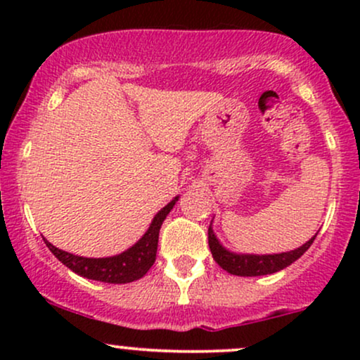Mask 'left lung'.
Instances as JSON below:
<instances>
[{
	"instance_id": "obj_1",
	"label": "left lung",
	"mask_w": 360,
	"mask_h": 360,
	"mask_svg": "<svg viewBox=\"0 0 360 360\" xmlns=\"http://www.w3.org/2000/svg\"><path fill=\"white\" fill-rule=\"evenodd\" d=\"M316 235H313L307 243L298 247L295 250L281 252V254H237L221 245L217 235L213 232V226L208 229V245L212 250L214 262L233 276H243V278H252V276H267L274 272L283 271L284 267L291 266L295 260H298L301 255L309 249Z\"/></svg>"
}]
</instances>
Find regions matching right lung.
I'll return each mask as SVG.
<instances>
[{
    "mask_svg": "<svg viewBox=\"0 0 360 360\" xmlns=\"http://www.w3.org/2000/svg\"><path fill=\"white\" fill-rule=\"evenodd\" d=\"M179 200V196H176L171 203H167L155 214L154 220H152L150 226L147 229V232L142 235V238L137 243L127 249L125 252L118 255H111V257H81V255L69 254V252L57 249L51 242L45 240L49 250L56 255L57 259L64 264L65 267H69L72 272H76L77 276H82L86 279L93 281H101V283L108 284H125L131 283V281H137L147 274V271L154 266L155 262V254H157V243H159V232L162 221L166 220V217L174 208L176 201Z\"/></svg>",
    "mask_w": 360,
    "mask_h": 360,
    "instance_id": "right-lung-1",
    "label": "right lung"
}]
</instances>
